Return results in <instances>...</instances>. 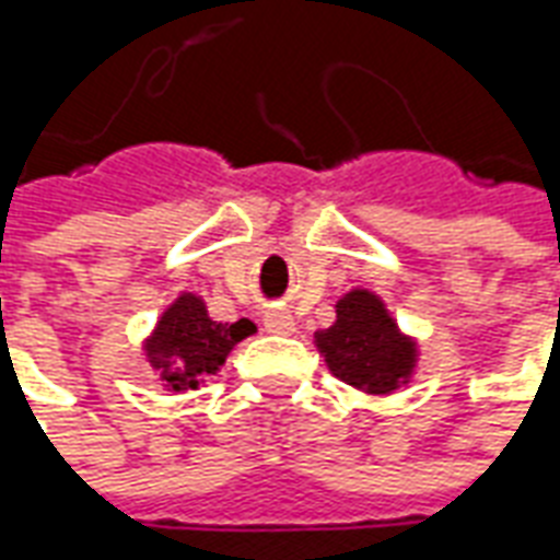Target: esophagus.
Listing matches in <instances>:
<instances>
[{
    "label": "esophagus",
    "mask_w": 560,
    "mask_h": 560,
    "mask_svg": "<svg viewBox=\"0 0 560 560\" xmlns=\"http://www.w3.org/2000/svg\"><path fill=\"white\" fill-rule=\"evenodd\" d=\"M264 329L272 335H291L296 329V323H293L291 312H284V308H272V312L264 314Z\"/></svg>",
    "instance_id": "1"
}]
</instances>
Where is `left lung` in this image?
I'll return each mask as SVG.
<instances>
[{
    "label": "left lung",
    "instance_id": "8db88e82",
    "mask_svg": "<svg viewBox=\"0 0 560 560\" xmlns=\"http://www.w3.org/2000/svg\"><path fill=\"white\" fill-rule=\"evenodd\" d=\"M317 350L338 380L368 395H392L416 371V341L397 329L383 300L371 291L343 293L335 323L314 332Z\"/></svg>",
    "mask_w": 560,
    "mask_h": 560
}]
</instances>
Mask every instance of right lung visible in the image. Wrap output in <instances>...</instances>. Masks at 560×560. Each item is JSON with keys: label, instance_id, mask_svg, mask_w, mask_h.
<instances>
[{"label": "right lung", "instance_id": "1", "mask_svg": "<svg viewBox=\"0 0 560 560\" xmlns=\"http://www.w3.org/2000/svg\"><path fill=\"white\" fill-rule=\"evenodd\" d=\"M252 332L255 323L246 317L219 323L207 314L201 296L180 293L156 320V329L144 341V353L168 392H186L198 388L205 376L217 374L237 341Z\"/></svg>", "mask_w": 560, "mask_h": 560}]
</instances>
